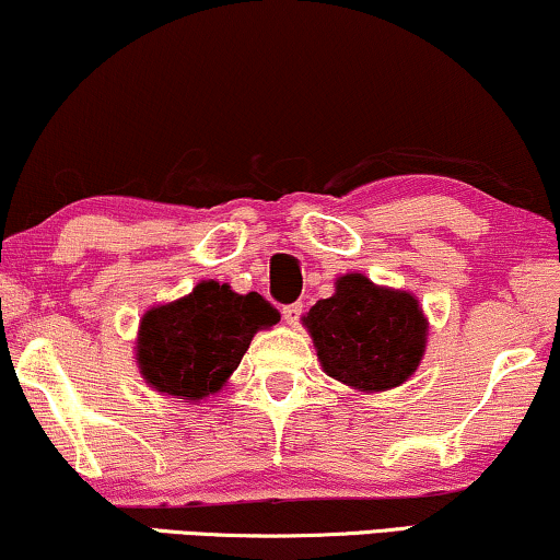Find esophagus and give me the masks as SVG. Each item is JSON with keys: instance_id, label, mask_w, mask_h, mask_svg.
Returning a JSON list of instances; mask_svg holds the SVG:
<instances>
[{"instance_id": "esophagus-1", "label": "esophagus", "mask_w": 560, "mask_h": 560, "mask_svg": "<svg viewBox=\"0 0 560 560\" xmlns=\"http://www.w3.org/2000/svg\"><path fill=\"white\" fill-rule=\"evenodd\" d=\"M301 316H303V303H290L282 308V318H285L290 326L301 324Z\"/></svg>"}]
</instances>
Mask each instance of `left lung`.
<instances>
[{
    "mask_svg": "<svg viewBox=\"0 0 560 560\" xmlns=\"http://www.w3.org/2000/svg\"><path fill=\"white\" fill-rule=\"evenodd\" d=\"M303 320L328 377L362 393L402 385L425 351V318L416 298L377 288L359 272L339 278L336 293Z\"/></svg>",
    "mask_w": 560,
    "mask_h": 560,
    "instance_id": "obj_1",
    "label": "left lung"
}]
</instances>
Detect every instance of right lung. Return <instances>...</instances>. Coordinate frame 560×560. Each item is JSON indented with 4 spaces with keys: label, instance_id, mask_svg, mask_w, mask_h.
I'll list each match as a JSON object with an SVG mask.
<instances>
[{
    "label": "right lung",
    "instance_id": "obj_1",
    "mask_svg": "<svg viewBox=\"0 0 560 560\" xmlns=\"http://www.w3.org/2000/svg\"><path fill=\"white\" fill-rule=\"evenodd\" d=\"M278 320V308L259 293L201 282L180 301L144 313L137 362L158 393L201 400L240 366L252 336Z\"/></svg>",
    "mask_w": 560,
    "mask_h": 560
}]
</instances>
